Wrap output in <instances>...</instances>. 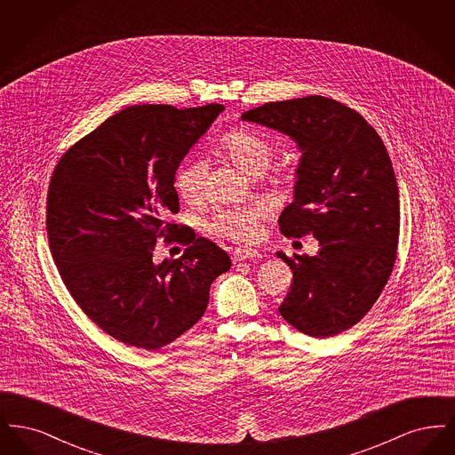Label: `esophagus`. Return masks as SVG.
I'll list each match as a JSON object with an SVG mask.
<instances>
[{
  "label": "esophagus",
  "mask_w": 455,
  "mask_h": 455,
  "mask_svg": "<svg viewBox=\"0 0 455 455\" xmlns=\"http://www.w3.org/2000/svg\"><path fill=\"white\" fill-rule=\"evenodd\" d=\"M262 256H260L258 251H254V249H235L234 251V256H232V259L234 262H240V260H259Z\"/></svg>",
  "instance_id": "1"
}]
</instances>
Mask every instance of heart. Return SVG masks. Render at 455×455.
Instances as JSON below:
<instances>
[{
	"instance_id": "b5f03b06",
	"label": "heart",
	"mask_w": 455,
	"mask_h": 455,
	"mask_svg": "<svg viewBox=\"0 0 455 455\" xmlns=\"http://www.w3.org/2000/svg\"><path fill=\"white\" fill-rule=\"evenodd\" d=\"M234 165L249 175L264 172L273 158L271 143L258 132L247 130H235L228 132L220 145ZM206 165L201 160L186 162L177 172L175 186L179 196L193 204L204 195ZM266 215L262 204H245L220 213L212 221V230L221 237L232 238L237 242H249L258 237L260 220Z\"/></svg>"
}]
</instances>
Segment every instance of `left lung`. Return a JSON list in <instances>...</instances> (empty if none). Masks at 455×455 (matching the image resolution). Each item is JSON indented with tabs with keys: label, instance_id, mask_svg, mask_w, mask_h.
<instances>
[{
	"label": "left lung",
	"instance_id": "left-lung-1",
	"mask_svg": "<svg viewBox=\"0 0 455 455\" xmlns=\"http://www.w3.org/2000/svg\"><path fill=\"white\" fill-rule=\"evenodd\" d=\"M242 121L280 131L302 152L278 223L286 237L312 232L319 252H276L293 271L280 314L312 338L336 336L367 314L394 267L401 217L389 153L356 110L321 95L267 102Z\"/></svg>",
	"mask_w": 455,
	"mask_h": 455
}]
</instances>
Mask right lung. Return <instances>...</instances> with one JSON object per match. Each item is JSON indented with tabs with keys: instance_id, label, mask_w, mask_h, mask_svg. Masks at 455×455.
Instances as JSON below:
<instances>
[{
	"instance_id": "1",
	"label": "right lung",
	"mask_w": 455,
	"mask_h": 455,
	"mask_svg": "<svg viewBox=\"0 0 455 455\" xmlns=\"http://www.w3.org/2000/svg\"><path fill=\"white\" fill-rule=\"evenodd\" d=\"M223 110L131 106L58 162L47 191V237L68 291L117 341L155 351L203 317L210 286L232 260L217 243L169 223L182 158ZM188 249L152 262L158 236Z\"/></svg>"
}]
</instances>
